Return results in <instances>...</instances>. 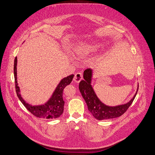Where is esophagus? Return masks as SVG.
<instances>
[{"label": "esophagus", "instance_id": "34e87169", "mask_svg": "<svg viewBox=\"0 0 155 155\" xmlns=\"http://www.w3.org/2000/svg\"><path fill=\"white\" fill-rule=\"evenodd\" d=\"M83 79V75L81 72H78L75 74V77H74V81L75 82H80L81 80Z\"/></svg>", "mask_w": 155, "mask_h": 155}]
</instances>
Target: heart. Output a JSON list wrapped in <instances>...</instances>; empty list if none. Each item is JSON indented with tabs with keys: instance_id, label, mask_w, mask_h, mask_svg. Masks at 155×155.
<instances>
[{
	"instance_id": "obj_1",
	"label": "heart",
	"mask_w": 155,
	"mask_h": 155,
	"mask_svg": "<svg viewBox=\"0 0 155 155\" xmlns=\"http://www.w3.org/2000/svg\"><path fill=\"white\" fill-rule=\"evenodd\" d=\"M100 47V45H99L98 43H85V44H82L76 47L74 50V53L77 56L81 57L96 51Z\"/></svg>"
}]
</instances>
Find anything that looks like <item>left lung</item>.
<instances>
[{
    "instance_id": "8db88e82",
    "label": "left lung",
    "mask_w": 155,
    "mask_h": 155,
    "mask_svg": "<svg viewBox=\"0 0 155 155\" xmlns=\"http://www.w3.org/2000/svg\"><path fill=\"white\" fill-rule=\"evenodd\" d=\"M91 78H92V70L91 68H87L84 71V80L80 82L79 89L87 103L88 110L93 116L97 120H103L118 117L126 113V111L132 104L133 100H135L138 89L133 99L126 104L117 106H108L101 102V101L95 95L91 85Z\"/></svg>"
}]
</instances>
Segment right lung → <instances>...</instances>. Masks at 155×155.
Returning <instances> with one entry per match:
<instances>
[{"instance_id": "right-lung-1", "label": "right lung", "mask_w": 155, "mask_h": 155, "mask_svg": "<svg viewBox=\"0 0 155 155\" xmlns=\"http://www.w3.org/2000/svg\"><path fill=\"white\" fill-rule=\"evenodd\" d=\"M17 58H15L14 72L15 79V88L18 97L19 98L20 101L23 104L28 110L32 113L34 116L39 118L46 119H55L59 117L64 111V101L63 100V91L67 85L70 84L73 80L74 75H71L67 78H63L60 81L57 88H55L54 94L52 95L50 100L44 105L40 106H31L25 102V101L22 98L20 94V89L18 86L17 82Z\"/></svg>"}]
</instances>
